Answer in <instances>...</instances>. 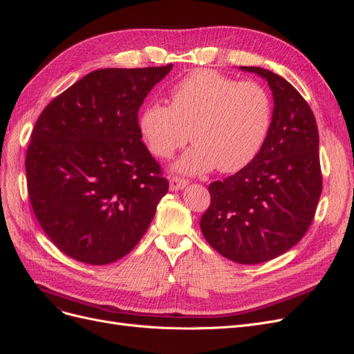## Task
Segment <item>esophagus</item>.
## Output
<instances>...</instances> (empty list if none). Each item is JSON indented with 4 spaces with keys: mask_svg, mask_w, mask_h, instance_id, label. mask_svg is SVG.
Listing matches in <instances>:
<instances>
[{
    "mask_svg": "<svg viewBox=\"0 0 354 354\" xmlns=\"http://www.w3.org/2000/svg\"><path fill=\"white\" fill-rule=\"evenodd\" d=\"M187 185H188V180L184 178H179V176H172L169 180L170 191H180V189H184Z\"/></svg>",
    "mask_w": 354,
    "mask_h": 354,
    "instance_id": "1",
    "label": "esophagus"
}]
</instances>
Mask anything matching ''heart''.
Instances as JSON below:
<instances>
[{"label":"heart","mask_w":354,"mask_h":354,"mask_svg":"<svg viewBox=\"0 0 354 354\" xmlns=\"http://www.w3.org/2000/svg\"><path fill=\"white\" fill-rule=\"evenodd\" d=\"M270 124L271 102L263 87L212 70L194 71L175 86L170 104L149 103L140 115L153 156L169 159L189 138L195 142L175 166L189 175L245 167L263 147Z\"/></svg>","instance_id":"heart-1"}]
</instances>
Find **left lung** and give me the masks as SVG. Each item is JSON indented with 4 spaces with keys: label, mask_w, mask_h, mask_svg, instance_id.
<instances>
[{
    "label": "left lung",
    "mask_w": 354,
    "mask_h": 354,
    "mask_svg": "<svg viewBox=\"0 0 354 354\" xmlns=\"http://www.w3.org/2000/svg\"><path fill=\"white\" fill-rule=\"evenodd\" d=\"M267 80L274 99L267 138L252 162L208 187L210 207L200 226L220 255L261 264L290 250L309 229L322 191L315 116L283 77L241 67Z\"/></svg>",
    "instance_id": "8db88e82"
}]
</instances>
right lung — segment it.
I'll return each instance as SVG.
<instances>
[{
    "instance_id": "add662e5",
    "label": "right lung",
    "mask_w": 354,
    "mask_h": 354,
    "mask_svg": "<svg viewBox=\"0 0 354 354\" xmlns=\"http://www.w3.org/2000/svg\"><path fill=\"white\" fill-rule=\"evenodd\" d=\"M172 70L91 71L37 118L26 154L32 208L46 236L80 263L133 251L169 189L141 141L138 109Z\"/></svg>"
}]
</instances>
